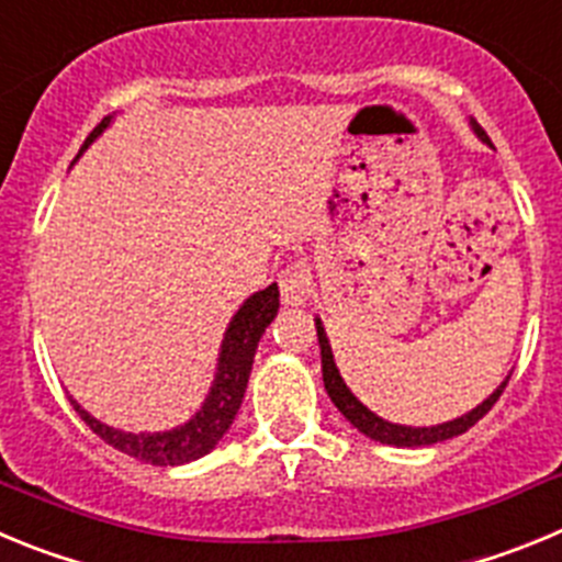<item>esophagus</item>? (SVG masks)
<instances>
[{"label":"esophagus","instance_id":"34e87169","mask_svg":"<svg viewBox=\"0 0 562 562\" xmlns=\"http://www.w3.org/2000/svg\"><path fill=\"white\" fill-rule=\"evenodd\" d=\"M313 291L311 271L302 262H293L280 274V293L285 305H305Z\"/></svg>","mask_w":562,"mask_h":562}]
</instances>
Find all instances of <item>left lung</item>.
<instances>
[{
    "mask_svg": "<svg viewBox=\"0 0 562 562\" xmlns=\"http://www.w3.org/2000/svg\"><path fill=\"white\" fill-rule=\"evenodd\" d=\"M470 128L476 131V136H479V139H482V143L490 145V136L484 134V128L476 123V120H470ZM316 336H318V347H322V378H325V389H327V394H330V401L336 403L338 412H341L344 417L350 419V423L358 428V431L367 434V437L375 439V442L394 445V448H426V445L445 442V439L459 437V434L468 431L470 426H476L479 419H482L484 414H487L490 408L495 406V401L502 397L504 386H507V381H509V375H507V381H504L502 386L495 389V392L490 394L487 401L479 403V406L473 408V412L462 414V417L448 419V423H439V426H428V428L397 426V423H389V419L378 417L375 412H369V408L363 406L361 401H358L356 394H352L350 389H347L344 378L338 375L336 361H333L330 341H327V333H325V327H322V318H316Z\"/></svg>",
    "mask_w": 562,
    "mask_h": 562,
    "instance_id": "8db88e82",
    "label": "left lung"
}]
</instances>
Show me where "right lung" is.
<instances>
[{
  "label": "right lung",
  "instance_id": "add662e5",
  "mask_svg": "<svg viewBox=\"0 0 562 562\" xmlns=\"http://www.w3.org/2000/svg\"><path fill=\"white\" fill-rule=\"evenodd\" d=\"M109 123L111 117H103V123L86 136L80 154L109 128ZM277 307H280V288H277V282H271L266 291L251 293L249 300L240 305V311L232 316L229 327L224 333V344H221L218 372H215L210 394H206L204 406L195 412L193 419H187L184 426L159 434H131L94 419L86 408H80L78 401H72L75 412L80 414V419L103 442H109L117 451L128 453V457L139 459V462L161 464L165 468V464H184L206 457L221 442V437L229 431L232 419H235L237 408L244 403L246 383H249L251 363H255L257 341L262 338L266 327L274 322Z\"/></svg>",
  "mask_w": 562,
  "mask_h": 562
}]
</instances>
